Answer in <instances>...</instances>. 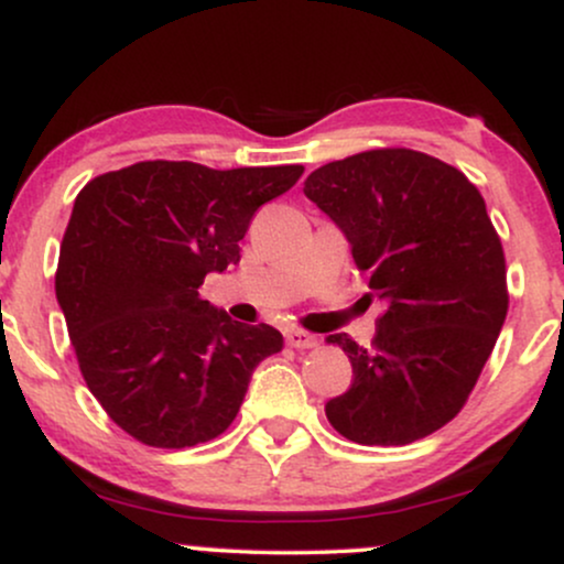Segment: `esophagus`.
Segmentation results:
<instances>
[{
    "label": "esophagus",
    "mask_w": 564,
    "mask_h": 564,
    "mask_svg": "<svg viewBox=\"0 0 564 564\" xmlns=\"http://www.w3.org/2000/svg\"><path fill=\"white\" fill-rule=\"evenodd\" d=\"M286 345L294 347V349H313V347H318V339H315V336L307 334V332H289L286 334Z\"/></svg>",
    "instance_id": "obj_1"
}]
</instances>
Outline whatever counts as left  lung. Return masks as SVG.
Listing matches in <instances>:
<instances>
[{
	"instance_id": "1",
	"label": "left lung",
	"mask_w": 564,
	"mask_h": 564,
	"mask_svg": "<svg viewBox=\"0 0 564 564\" xmlns=\"http://www.w3.org/2000/svg\"><path fill=\"white\" fill-rule=\"evenodd\" d=\"M304 196L339 225L368 289L384 302L371 347L328 336L352 384L326 416L360 445H408L462 411L509 310L507 260L467 174L411 148L321 166Z\"/></svg>"
}]
</instances>
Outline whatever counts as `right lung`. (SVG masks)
<instances>
[{
  "label": "right lung",
  "instance_id": "add662e5",
  "mask_svg": "<svg viewBox=\"0 0 564 564\" xmlns=\"http://www.w3.org/2000/svg\"><path fill=\"white\" fill-rule=\"evenodd\" d=\"M304 166L209 170L138 161L89 180L74 200L55 294L79 371L102 411L151 448L223 435L251 371L281 352L268 323L246 326L200 300L206 273L241 260L262 204Z\"/></svg>",
  "mask_w": 564,
  "mask_h": 564
}]
</instances>
